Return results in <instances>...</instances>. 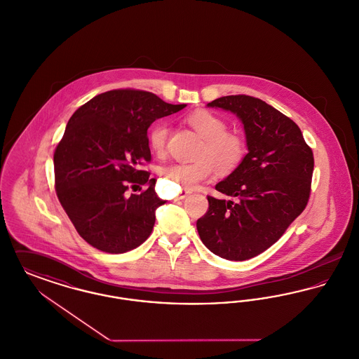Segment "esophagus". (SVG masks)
<instances>
[{"label":"esophagus","mask_w":359,"mask_h":359,"mask_svg":"<svg viewBox=\"0 0 359 359\" xmlns=\"http://www.w3.org/2000/svg\"><path fill=\"white\" fill-rule=\"evenodd\" d=\"M191 194V191H183L179 196H176V201H182V199H184L186 196H188Z\"/></svg>","instance_id":"esophagus-1"}]
</instances>
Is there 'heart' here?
Masks as SVG:
<instances>
[{
    "mask_svg": "<svg viewBox=\"0 0 359 359\" xmlns=\"http://www.w3.org/2000/svg\"><path fill=\"white\" fill-rule=\"evenodd\" d=\"M189 126L203 138L198 151V160L175 163L161 170L164 182L180 188L196 187L210 179L215 171L230 173L242 163L246 144L242 137L227 132L226 122L207 110H196L187 117ZM170 128L165 122H156L148 133V142L156 154H163L167 147Z\"/></svg>",
    "mask_w": 359,
    "mask_h": 359,
    "instance_id": "1",
    "label": "heart"
}]
</instances>
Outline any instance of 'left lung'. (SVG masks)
<instances>
[{
	"label": "left lung",
	"instance_id": "8db88e82",
	"mask_svg": "<svg viewBox=\"0 0 359 359\" xmlns=\"http://www.w3.org/2000/svg\"><path fill=\"white\" fill-rule=\"evenodd\" d=\"M238 117L248 154L215 189L237 201L207 196L208 211L196 229L205 248L243 261L271 248L306 208L313 154L300 128L258 98L227 95L207 103Z\"/></svg>",
	"mask_w": 359,
	"mask_h": 359
}]
</instances>
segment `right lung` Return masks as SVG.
<instances>
[{"instance_id": "obj_1", "label": "right lung", "mask_w": 359, "mask_h": 359, "mask_svg": "<svg viewBox=\"0 0 359 359\" xmlns=\"http://www.w3.org/2000/svg\"><path fill=\"white\" fill-rule=\"evenodd\" d=\"M187 104L164 102L140 90L106 91L69 118L53 154L55 188L79 236L111 255L136 249L154 230L156 180L138 167L151 160L148 128ZM129 185H147L126 195Z\"/></svg>"}]
</instances>
